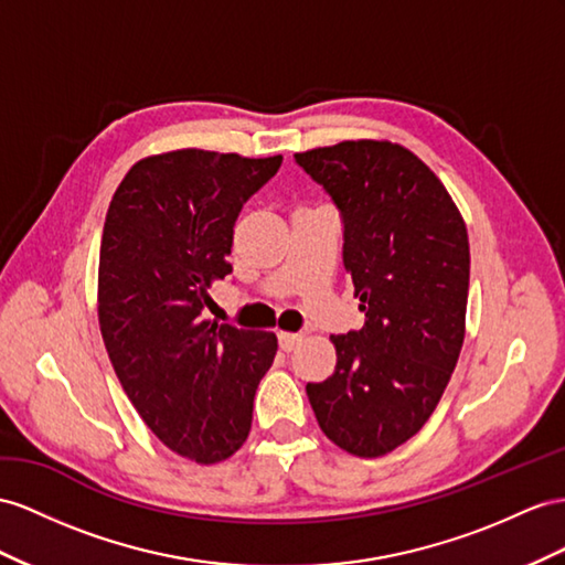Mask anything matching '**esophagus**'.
Masks as SVG:
<instances>
[{
	"label": "esophagus",
	"mask_w": 565,
	"mask_h": 565,
	"mask_svg": "<svg viewBox=\"0 0 565 565\" xmlns=\"http://www.w3.org/2000/svg\"><path fill=\"white\" fill-rule=\"evenodd\" d=\"M300 341H302V334H291V331H279V345H281V351H286V353L296 351V345Z\"/></svg>",
	"instance_id": "34e87169"
}]
</instances>
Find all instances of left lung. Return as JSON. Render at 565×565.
Returning <instances> with one entry per match:
<instances>
[{"label": "left lung", "instance_id": "obj_1", "mask_svg": "<svg viewBox=\"0 0 565 565\" xmlns=\"http://www.w3.org/2000/svg\"><path fill=\"white\" fill-rule=\"evenodd\" d=\"M343 216V267L365 324L331 337L337 370L306 392L322 431L360 458L423 429L466 339V222L420 157L392 140L296 152Z\"/></svg>", "mask_w": 565, "mask_h": 565}]
</instances>
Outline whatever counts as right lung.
Segmentation results:
<instances>
[{"label":"right lung","instance_id":"1","mask_svg":"<svg viewBox=\"0 0 565 565\" xmlns=\"http://www.w3.org/2000/svg\"><path fill=\"white\" fill-rule=\"evenodd\" d=\"M279 167L281 154H150L107 210L97 317L111 367L157 439L200 466L248 439L257 384L277 355L271 331L216 324L202 310L231 271L243 202Z\"/></svg>","mask_w":565,"mask_h":565}]
</instances>
